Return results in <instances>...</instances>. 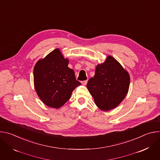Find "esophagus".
I'll return each instance as SVG.
<instances>
[{
	"mask_svg": "<svg viewBox=\"0 0 160 160\" xmlns=\"http://www.w3.org/2000/svg\"><path fill=\"white\" fill-rule=\"evenodd\" d=\"M87 80H85V81H82L81 83H82V85H87Z\"/></svg>",
	"mask_w": 160,
	"mask_h": 160,
	"instance_id": "esophagus-1",
	"label": "esophagus"
}]
</instances>
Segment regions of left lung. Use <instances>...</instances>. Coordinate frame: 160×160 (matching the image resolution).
<instances>
[{"instance_id": "1", "label": "left lung", "mask_w": 160, "mask_h": 160, "mask_svg": "<svg viewBox=\"0 0 160 160\" xmlns=\"http://www.w3.org/2000/svg\"><path fill=\"white\" fill-rule=\"evenodd\" d=\"M130 75L121 64L111 56L97 65L94 77L87 84L96 106L107 111L117 108L127 96Z\"/></svg>"}]
</instances>
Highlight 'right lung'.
<instances>
[{
  "mask_svg": "<svg viewBox=\"0 0 160 160\" xmlns=\"http://www.w3.org/2000/svg\"><path fill=\"white\" fill-rule=\"evenodd\" d=\"M59 49H56L33 68V82L36 92L48 106L58 109L70 99L73 90L81 83L75 78L74 71L68 66Z\"/></svg>",
  "mask_w": 160,
  "mask_h": 160,
  "instance_id": "obj_1",
  "label": "right lung"
}]
</instances>
